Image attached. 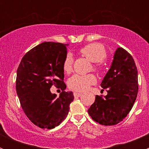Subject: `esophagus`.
I'll list each match as a JSON object with an SVG mask.
<instances>
[{"mask_svg":"<svg viewBox=\"0 0 149 149\" xmlns=\"http://www.w3.org/2000/svg\"><path fill=\"white\" fill-rule=\"evenodd\" d=\"M81 95H82V93H74V97H80Z\"/></svg>","mask_w":149,"mask_h":149,"instance_id":"1","label":"esophagus"}]
</instances>
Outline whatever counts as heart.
Wrapping results in <instances>:
<instances>
[{
    "mask_svg": "<svg viewBox=\"0 0 149 149\" xmlns=\"http://www.w3.org/2000/svg\"><path fill=\"white\" fill-rule=\"evenodd\" d=\"M80 53L90 61L93 62V69L98 72L104 70L103 60L107 56L106 49L102 45L99 43H90L80 49ZM73 58L70 54L65 56L63 63V71L69 73L72 69ZM96 83V78L93 74H75L68 79V87L71 89L78 92L85 91L91 86Z\"/></svg>",
    "mask_w": 149,
    "mask_h": 149,
    "instance_id": "heart-1",
    "label": "heart"
}]
</instances>
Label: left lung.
<instances>
[{
  "label": "left lung",
  "mask_w": 149,
  "mask_h": 149,
  "mask_svg": "<svg viewBox=\"0 0 149 149\" xmlns=\"http://www.w3.org/2000/svg\"><path fill=\"white\" fill-rule=\"evenodd\" d=\"M101 86L107 89V95L104 97L96 95L88 113L101 125H116L131 111L138 93L137 68L126 50L117 48Z\"/></svg>",
  "instance_id": "8db88e82"
}]
</instances>
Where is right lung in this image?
Here are the masks:
<instances>
[{"mask_svg":"<svg viewBox=\"0 0 149 149\" xmlns=\"http://www.w3.org/2000/svg\"><path fill=\"white\" fill-rule=\"evenodd\" d=\"M67 44L46 42L27 52L17 69L16 93L24 113L35 125L52 129L66 118L74 100L65 92L63 63ZM53 85L62 90L59 98L49 89Z\"/></svg>","mask_w":149,"mask_h":149,"instance_id":"add662e5","label":"right lung"}]
</instances>
